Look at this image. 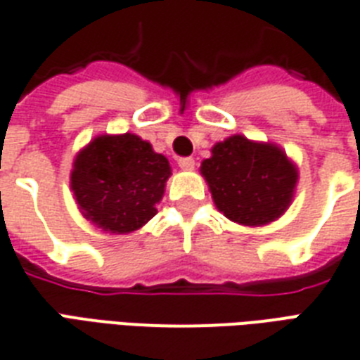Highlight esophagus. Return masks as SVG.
I'll use <instances>...</instances> for the list:
<instances>
[{
	"label": "esophagus",
	"mask_w": 360,
	"mask_h": 360,
	"mask_svg": "<svg viewBox=\"0 0 360 360\" xmlns=\"http://www.w3.org/2000/svg\"><path fill=\"white\" fill-rule=\"evenodd\" d=\"M178 167L184 169V171H191L195 167V160L193 158H180V160H178Z\"/></svg>",
	"instance_id": "34e87169"
}]
</instances>
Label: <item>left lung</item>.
<instances>
[{
  "mask_svg": "<svg viewBox=\"0 0 360 360\" xmlns=\"http://www.w3.org/2000/svg\"><path fill=\"white\" fill-rule=\"evenodd\" d=\"M215 208L243 226H264L290 208L299 171L275 143L230 135L200 163Z\"/></svg>",
  "mask_w": 360,
  "mask_h": 360,
  "instance_id": "obj_1",
  "label": "left lung"
}]
</instances>
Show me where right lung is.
Returning <instances> with one entry per match:
<instances>
[{"instance_id": "1", "label": "right lung", "mask_w": 360, "mask_h": 360, "mask_svg": "<svg viewBox=\"0 0 360 360\" xmlns=\"http://www.w3.org/2000/svg\"><path fill=\"white\" fill-rule=\"evenodd\" d=\"M171 165L135 134L96 135L72 163L70 189L82 215L109 234H130L158 214Z\"/></svg>"}]
</instances>
